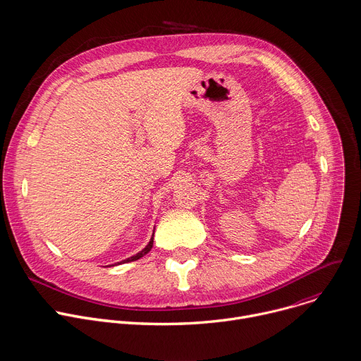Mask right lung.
<instances>
[{
  "label": "right lung",
  "mask_w": 361,
  "mask_h": 361,
  "mask_svg": "<svg viewBox=\"0 0 361 361\" xmlns=\"http://www.w3.org/2000/svg\"><path fill=\"white\" fill-rule=\"evenodd\" d=\"M152 246H154V235H152L149 243H148L145 247H143L139 253H136V255H133V256H130V257H128V259H125V260H122V262H118V264H122V263H128V262H133V260L140 259L142 256H145V255L152 249ZM109 266H111V264H109Z\"/></svg>",
  "instance_id": "right-lung-1"
}]
</instances>
